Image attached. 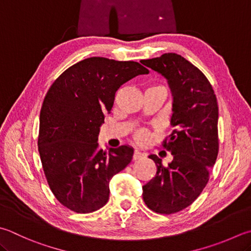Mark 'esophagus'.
<instances>
[{
	"label": "esophagus",
	"instance_id": "34e87169",
	"mask_svg": "<svg viewBox=\"0 0 251 251\" xmlns=\"http://www.w3.org/2000/svg\"><path fill=\"white\" fill-rule=\"evenodd\" d=\"M144 156H145V154L139 152V151H134V153H133V159H134V160L140 159V158H142V157H144Z\"/></svg>",
	"mask_w": 251,
	"mask_h": 251
}]
</instances>
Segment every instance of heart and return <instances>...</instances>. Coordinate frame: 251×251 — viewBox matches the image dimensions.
I'll return each mask as SVG.
<instances>
[{
  "mask_svg": "<svg viewBox=\"0 0 251 251\" xmlns=\"http://www.w3.org/2000/svg\"><path fill=\"white\" fill-rule=\"evenodd\" d=\"M133 138H134V141L136 142V143H139V144H145L146 142L149 141L150 134H149L148 130H145V129H139V130H136V131L134 132Z\"/></svg>",
  "mask_w": 251,
  "mask_h": 251,
  "instance_id": "heart-1",
  "label": "heart"
}]
</instances>
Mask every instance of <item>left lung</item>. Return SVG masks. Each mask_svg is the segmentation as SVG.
Here are the masks:
<instances>
[{
  "instance_id": "left-lung-1",
  "label": "left lung",
  "mask_w": 251,
  "mask_h": 251,
  "mask_svg": "<svg viewBox=\"0 0 251 251\" xmlns=\"http://www.w3.org/2000/svg\"><path fill=\"white\" fill-rule=\"evenodd\" d=\"M141 62L167 78L174 96L175 127L162 144L174 156L173 162L164 166L158 156H149L157 172L143 186L142 196L149 209L156 213H177L200 196L216 162L217 99L205 75L181 55L165 53Z\"/></svg>"
}]
</instances>
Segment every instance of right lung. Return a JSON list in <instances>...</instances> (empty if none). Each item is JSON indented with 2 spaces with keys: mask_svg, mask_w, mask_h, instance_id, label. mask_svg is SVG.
<instances>
[{
  "mask_svg": "<svg viewBox=\"0 0 251 251\" xmlns=\"http://www.w3.org/2000/svg\"><path fill=\"white\" fill-rule=\"evenodd\" d=\"M149 72L134 61L93 56L65 70L47 92L38 151L50 190L69 210L91 213L109 199L110 179L127 166L133 150L99 149V126L118 88Z\"/></svg>",
  "mask_w": 251,
  "mask_h": 251,
  "instance_id": "obj_1",
  "label": "right lung"
}]
</instances>
